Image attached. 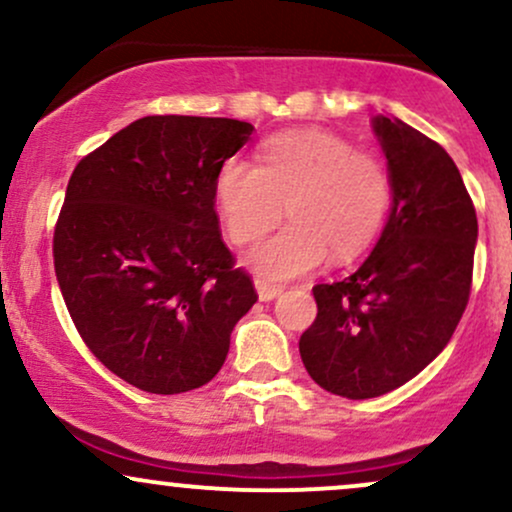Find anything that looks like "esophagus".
Returning <instances> with one entry per match:
<instances>
[{
	"label": "esophagus",
	"mask_w": 512,
	"mask_h": 512,
	"mask_svg": "<svg viewBox=\"0 0 512 512\" xmlns=\"http://www.w3.org/2000/svg\"><path fill=\"white\" fill-rule=\"evenodd\" d=\"M255 289H257V293H260V301H272V298H276L281 293V286L272 284V281H267V279H257Z\"/></svg>",
	"instance_id": "1"
}]
</instances>
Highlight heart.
<instances>
[{
    "label": "heart",
    "mask_w": 512,
    "mask_h": 512,
    "mask_svg": "<svg viewBox=\"0 0 512 512\" xmlns=\"http://www.w3.org/2000/svg\"><path fill=\"white\" fill-rule=\"evenodd\" d=\"M223 228L233 245L262 238L286 214L291 223L248 255L267 279L305 274L332 252L351 260L380 233L392 204V175L370 151L320 129L276 134L260 161H223L214 182Z\"/></svg>",
    "instance_id": "b5f03b06"
}]
</instances>
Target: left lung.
Masks as SVG:
<instances>
[{
    "label": "left lung",
    "mask_w": 512,
    "mask_h": 512,
    "mask_svg": "<svg viewBox=\"0 0 512 512\" xmlns=\"http://www.w3.org/2000/svg\"><path fill=\"white\" fill-rule=\"evenodd\" d=\"M375 134L392 175V211L354 274L313 286L315 322L301 334L317 385L370 399L419 375L450 342L469 303L477 211L438 142L378 115Z\"/></svg>",
    "instance_id": "obj_1"
}]
</instances>
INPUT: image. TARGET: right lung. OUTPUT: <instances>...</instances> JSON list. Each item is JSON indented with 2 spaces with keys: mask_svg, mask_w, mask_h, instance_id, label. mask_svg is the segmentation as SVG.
Returning <instances> with one entry per match:
<instances>
[{
  "mask_svg": "<svg viewBox=\"0 0 512 512\" xmlns=\"http://www.w3.org/2000/svg\"><path fill=\"white\" fill-rule=\"evenodd\" d=\"M250 122L149 115L81 158L55 223L62 298L91 354L154 395L207 385L257 301L221 238L214 182Z\"/></svg>",
  "mask_w": 512,
  "mask_h": 512,
  "instance_id": "right-lung-1",
  "label": "right lung"
}]
</instances>
